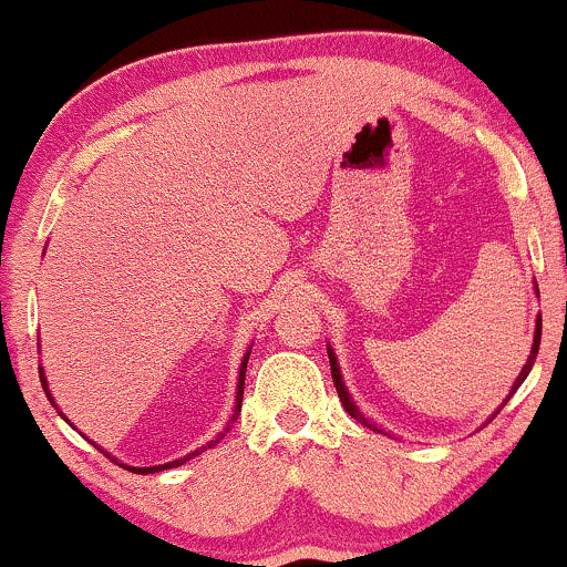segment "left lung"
Returning a JSON list of instances; mask_svg holds the SVG:
<instances>
[{
  "label": "left lung",
  "mask_w": 567,
  "mask_h": 567,
  "mask_svg": "<svg viewBox=\"0 0 567 567\" xmlns=\"http://www.w3.org/2000/svg\"><path fill=\"white\" fill-rule=\"evenodd\" d=\"M536 292H538V288H536ZM538 343H542V317H538L536 320V333H533V347H530V357H528V362H525V368H523V373L517 375V381H514V386H512V392H509V396L517 392L519 389V383H523L525 379H528V373H530V368H533V362H536V354H538ZM328 357H330V373H333V383H336V392H338V396H341V405L347 408V413L351 415V419H357V421H362V424L365 426H370V429H375V432H381L379 426L373 424V421H368L365 415L360 413V408L354 405V400H351L349 396V392H347V386H343V379H341V368H338V360H336V351L328 347ZM509 396H506V400H509ZM504 400V402H506Z\"/></svg>",
  "instance_id": "1"
}]
</instances>
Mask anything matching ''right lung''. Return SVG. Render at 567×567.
I'll return each instance as SVG.
<instances>
[{
    "label": "right lung",
    "mask_w": 567,
    "mask_h": 567,
    "mask_svg": "<svg viewBox=\"0 0 567 567\" xmlns=\"http://www.w3.org/2000/svg\"><path fill=\"white\" fill-rule=\"evenodd\" d=\"M247 360H250V349L245 351V357H243V365H239V379H237V402H234V413H231L229 424H234V421H237V415H239V408H243V392H245V370H247ZM39 379H42V389H44V394H48V400L53 402V408H58V405H55V400H53V394H50V389H48V379H44V370H42V368H39ZM58 413H61V410H58ZM61 415H63V413H61ZM63 419H66V415H63ZM229 424H226L224 432L218 434V440H224V434L229 432ZM218 440H210V442H207L205 447H199V451H194V453L184 455V458H175V461H171V464H159V466H125V464H120V466H125V470L135 472V474H154V472H162V470H173V466H181V464H186L188 458H194V455H199L202 451H207V447H210V445H216Z\"/></svg>",
    "instance_id": "right-lung-1"
}]
</instances>
